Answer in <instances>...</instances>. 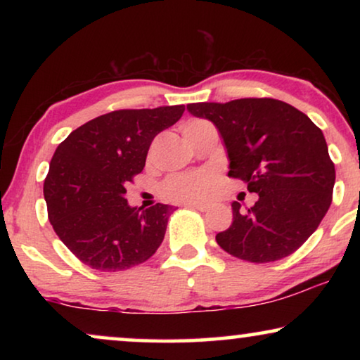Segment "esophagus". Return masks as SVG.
Masks as SVG:
<instances>
[{
    "label": "esophagus",
    "mask_w": 360,
    "mask_h": 360,
    "mask_svg": "<svg viewBox=\"0 0 360 360\" xmlns=\"http://www.w3.org/2000/svg\"><path fill=\"white\" fill-rule=\"evenodd\" d=\"M186 208H193V210H198V211H206L210 208L208 205L205 203H195V201H188V203H185Z\"/></svg>",
    "instance_id": "obj_1"
}]
</instances>
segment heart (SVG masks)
I'll list each match as a JSON object with an SVG mask.
<instances>
[{
    "label": "heart",
    "instance_id": "b5f03b06",
    "mask_svg": "<svg viewBox=\"0 0 360 360\" xmlns=\"http://www.w3.org/2000/svg\"><path fill=\"white\" fill-rule=\"evenodd\" d=\"M200 120L188 121L184 126L186 127L198 124ZM216 174L213 170H198L191 174L172 175L169 180L162 185V193L165 198L176 201H201L208 198L216 185Z\"/></svg>",
    "mask_w": 360,
    "mask_h": 360
}]
</instances>
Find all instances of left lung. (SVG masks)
Returning a JSON list of instances; mask_svg holds the SVG:
<instances>
[{
	"instance_id": "obj_1",
	"label": "left lung",
	"mask_w": 360,
	"mask_h": 360,
	"mask_svg": "<svg viewBox=\"0 0 360 360\" xmlns=\"http://www.w3.org/2000/svg\"><path fill=\"white\" fill-rule=\"evenodd\" d=\"M191 115L218 127L233 179L259 200L249 210L233 205V224L216 243L255 264L293 254L328 213L336 170L323 132L304 112L274 98L191 103Z\"/></svg>"
}]
</instances>
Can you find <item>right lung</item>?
I'll use <instances>...</instances> for the list:
<instances>
[{"label": "right lung", "mask_w": 360, "mask_h": 360, "mask_svg": "<svg viewBox=\"0 0 360 360\" xmlns=\"http://www.w3.org/2000/svg\"><path fill=\"white\" fill-rule=\"evenodd\" d=\"M184 111V105L111 111L58 144L44 181L49 221L88 267L126 270L159 249L174 206L132 208L124 198L126 185L144 169L154 137Z\"/></svg>", "instance_id": "add662e5"}]
</instances>
